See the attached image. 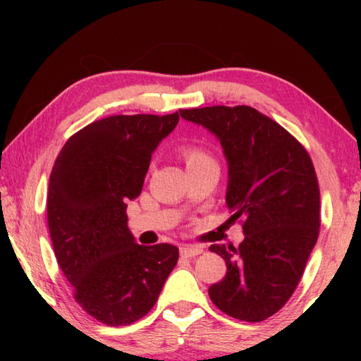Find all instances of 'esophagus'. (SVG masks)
Segmentation results:
<instances>
[{
    "instance_id": "obj_1",
    "label": "esophagus",
    "mask_w": 361,
    "mask_h": 361,
    "mask_svg": "<svg viewBox=\"0 0 361 361\" xmlns=\"http://www.w3.org/2000/svg\"><path fill=\"white\" fill-rule=\"evenodd\" d=\"M204 252L202 247H194V245H183L180 247V255L185 256V258H194Z\"/></svg>"
}]
</instances>
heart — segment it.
Returning a JSON list of instances; mask_svg holds the SVG:
<instances>
[{"label":"heart","instance_id":"b5f03b06","mask_svg":"<svg viewBox=\"0 0 361 361\" xmlns=\"http://www.w3.org/2000/svg\"><path fill=\"white\" fill-rule=\"evenodd\" d=\"M181 156L186 162V169L202 166V164H205V162L213 161V157L209 154V152L202 148H199V146H194V145L183 146Z\"/></svg>","mask_w":361,"mask_h":361}]
</instances>
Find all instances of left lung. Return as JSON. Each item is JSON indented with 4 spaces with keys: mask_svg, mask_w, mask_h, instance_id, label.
I'll return each mask as SVG.
<instances>
[{
    "mask_svg": "<svg viewBox=\"0 0 361 361\" xmlns=\"http://www.w3.org/2000/svg\"><path fill=\"white\" fill-rule=\"evenodd\" d=\"M218 138L228 162L226 205L243 216L240 245L215 243L226 261L209 295L219 310L262 322L283 307L319 239L320 189L312 161L295 137L252 106L180 109Z\"/></svg>",
    "mask_w": 361,
    "mask_h": 361,
    "instance_id": "left-lung-1",
    "label": "left lung"
}]
</instances>
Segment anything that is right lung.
<instances>
[{"instance_id":"obj_1","label":"right lung","mask_w":361,"mask_h":361,"mask_svg":"<svg viewBox=\"0 0 361 361\" xmlns=\"http://www.w3.org/2000/svg\"><path fill=\"white\" fill-rule=\"evenodd\" d=\"M178 113L111 116L75 133L54 164L47 223L54 253L81 307L109 326L149 312L178 261L170 243L138 245L127 202L142 194L152 152Z\"/></svg>"}]
</instances>
